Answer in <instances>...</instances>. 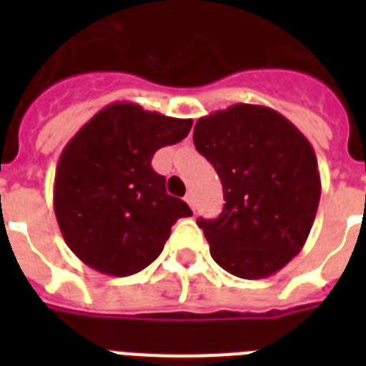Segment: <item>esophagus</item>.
I'll list each match as a JSON object with an SVG mask.
<instances>
[{
  "label": "esophagus",
  "instance_id": "34e87169",
  "mask_svg": "<svg viewBox=\"0 0 366 366\" xmlns=\"http://www.w3.org/2000/svg\"><path fill=\"white\" fill-rule=\"evenodd\" d=\"M186 203H188V205L195 211V197H194V194H192V192H189V194H186Z\"/></svg>",
  "mask_w": 366,
  "mask_h": 366
}]
</instances>
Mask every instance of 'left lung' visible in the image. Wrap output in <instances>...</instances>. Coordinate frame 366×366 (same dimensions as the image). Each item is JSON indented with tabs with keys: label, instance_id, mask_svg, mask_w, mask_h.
<instances>
[{
	"label": "left lung",
	"instance_id": "1",
	"mask_svg": "<svg viewBox=\"0 0 366 366\" xmlns=\"http://www.w3.org/2000/svg\"><path fill=\"white\" fill-rule=\"evenodd\" d=\"M194 144L218 172L226 199L217 220H197L211 256L235 277H269L300 252L317 214L312 144L279 112L256 104L201 117Z\"/></svg>",
	"mask_w": 366,
	"mask_h": 366
}]
</instances>
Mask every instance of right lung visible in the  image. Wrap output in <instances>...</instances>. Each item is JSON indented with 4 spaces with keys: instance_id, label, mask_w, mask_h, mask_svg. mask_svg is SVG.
Segmentation results:
<instances>
[{
    "instance_id": "right-lung-1",
    "label": "right lung",
    "mask_w": 366,
    "mask_h": 366,
    "mask_svg": "<svg viewBox=\"0 0 366 366\" xmlns=\"http://www.w3.org/2000/svg\"><path fill=\"white\" fill-rule=\"evenodd\" d=\"M189 129L192 119L114 102L66 144L53 207L66 244L83 264L114 277L132 275L161 254L178 218L192 217L152 169L155 152Z\"/></svg>"
}]
</instances>
